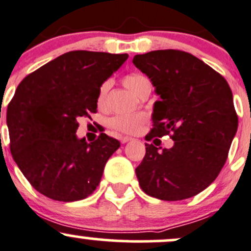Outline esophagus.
Instances as JSON below:
<instances>
[{
	"mask_svg": "<svg viewBox=\"0 0 251 251\" xmlns=\"http://www.w3.org/2000/svg\"><path fill=\"white\" fill-rule=\"evenodd\" d=\"M121 142H122V144H126V142H129V141H131V137H129V136H121Z\"/></svg>",
	"mask_w": 251,
	"mask_h": 251,
	"instance_id": "34e87169",
	"label": "esophagus"
}]
</instances>
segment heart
<instances>
[{
	"label": "heart",
	"mask_w": 251,
	"mask_h": 251,
	"mask_svg": "<svg viewBox=\"0 0 251 251\" xmlns=\"http://www.w3.org/2000/svg\"><path fill=\"white\" fill-rule=\"evenodd\" d=\"M123 85L130 91L134 96L140 97L144 92H151V82L145 75L141 74H129L123 77ZM110 88V82L105 81L99 87L98 96H97V105L98 107H104L106 103L107 91ZM145 117L142 115H121L116 116L111 120L112 128L116 130L126 134H134L141 128Z\"/></svg>",
	"instance_id": "b5f03b06"
}]
</instances>
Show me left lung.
I'll return each mask as SVG.
<instances>
[{
	"label": "left lung",
	"instance_id": "left-lung-1",
	"mask_svg": "<svg viewBox=\"0 0 251 251\" xmlns=\"http://www.w3.org/2000/svg\"><path fill=\"white\" fill-rule=\"evenodd\" d=\"M133 63L160 97L153 105L148 140L171 134V148L146 145L135 169L141 189L159 200L198 195L218 177L238 126L233 97L219 73L191 53L157 50Z\"/></svg>",
	"mask_w": 251,
	"mask_h": 251
}]
</instances>
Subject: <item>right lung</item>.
I'll return each instance as SVG.
<instances>
[{
  "label": "right lung",
  "mask_w": 251,
  "mask_h": 251,
  "mask_svg": "<svg viewBox=\"0 0 251 251\" xmlns=\"http://www.w3.org/2000/svg\"><path fill=\"white\" fill-rule=\"evenodd\" d=\"M128 53L69 51L31 73L8 104L10 152L32 187L52 200L86 199L120 141L101 133L87 144L76 130L97 111L98 90Z\"/></svg>",
  "instance_id": "1"
}]
</instances>
